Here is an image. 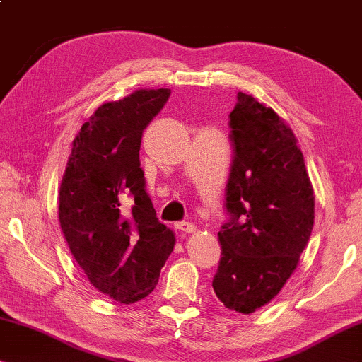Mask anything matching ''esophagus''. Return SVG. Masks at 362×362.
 I'll return each mask as SVG.
<instances>
[{
    "label": "esophagus",
    "instance_id": "esophagus-1",
    "mask_svg": "<svg viewBox=\"0 0 362 362\" xmlns=\"http://www.w3.org/2000/svg\"><path fill=\"white\" fill-rule=\"evenodd\" d=\"M176 228L180 231H182V233H192L194 230H196V225L189 223V221H177Z\"/></svg>",
    "mask_w": 362,
    "mask_h": 362
}]
</instances>
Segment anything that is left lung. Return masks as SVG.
<instances>
[{
	"instance_id": "1",
	"label": "left lung",
	"mask_w": 362,
	"mask_h": 362,
	"mask_svg": "<svg viewBox=\"0 0 362 362\" xmlns=\"http://www.w3.org/2000/svg\"><path fill=\"white\" fill-rule=\"evenodd\" d=\"M221 257L212 286L228 309L251 314L274 299L298 267L314 226V191L293 131L274 110L238 92L230 113Z\"/></svg>"
}]
</instances>
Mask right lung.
<instances>
[{"mask_svg": "<svg viewBox=\"0 0 362 362\" xmlns=\"http://www.w3.org/2000/svg\"><path fill=\"white\" fill-rule=\"evenodd\" d=\"M170 93L141 88L98 107L72 142L59 187V225L71 254L92 286L123 304L153 291L175 247L139 160L142 132Z\"/></svg>", "mask_w": 362, "mask_h": 362, "instance_id": "right-lung-1", "label": "right lung"}]
</instances>
